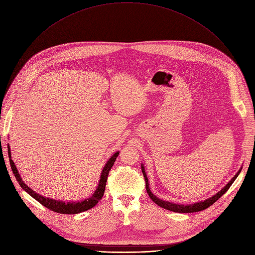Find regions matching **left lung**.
Listing matches in <instances>:
<instances>
[{"label":"left lung","mask_w":255,"mask_h":255,"mask_svg":"<svg viewBox=\"0 0 255 255\" xmlns=\"http://www.w3.org/2000/svg\"><path fill=\"white\" fill-rule=\"evenodd\" d=\"M141 170H142V173H143V176H144V179H145V186H146V191H147V194L149 195L150 199L156 203L158 206L165 208V210H168V211H171V212H175V213H181V214H187V213H196V212H200V211H203L205 210V208L210 207L212 204H214L222 195H224L228 189L230 188L231 185H232L234 183V181L236 180V178L238 177V175L240 174L241 170H242V167L239 169V171L237 172V174L231 179L228 184L226 185V186L224 188H222V190H220L217 194L213 195L212 197L207 198L205 200H201V201H198V202H195V203H192V204H182V203H175V202H170V201H167V200H164V199H160L158 198L157 196H155L150 188H149V183H148V178L146 176V173H145V169H144V166L143 164H141Z\"/></svg>","instance_id":"1"}]
</instances>
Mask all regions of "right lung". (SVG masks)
Returning <instances> with one entry per match:
<instances>
[{
	"mask_svg": "<svg viewBox=\"0 0 255 255\" xmlns=\"http://www.w3.org/2000/svg\"><path fill=\"white\" fill-rule=\"evenodd\" d=\"M118 154H119V151H116L106 163V165L103 168L102 173H101L99 185H98L96 191L94 192V194H92L90 197H88L86 199H83L81 201L66 202V201L57 200V199H53V198H50V197L42 196V195L36 193L35 191H33L30 187H28L27 185L24 183V181L22 180V178H21V176H20V174H19V172H18V170H17V168L14 164V161H13L12 156H11V149H10V146L8 144V155H9L10 165H11L13 174H14L16 180L18 181L21 188L23 190H25L31 197H33L35 200H37L40 204H42L43 206L49 208V210H51L53 212H56V213H59V214H65V215H76V214H79V213H83L85 211L90 210V208H92L98 204V202L102 199V197L105 193L106 183H107L109 172L112 169V167L115 163L116 158H117Z\"/></svg>",
	"mask_w": 255,
	"mask_h": 255,
	"instance_id": "obj_1",
	"label": "right lung"
}]
</instances>
